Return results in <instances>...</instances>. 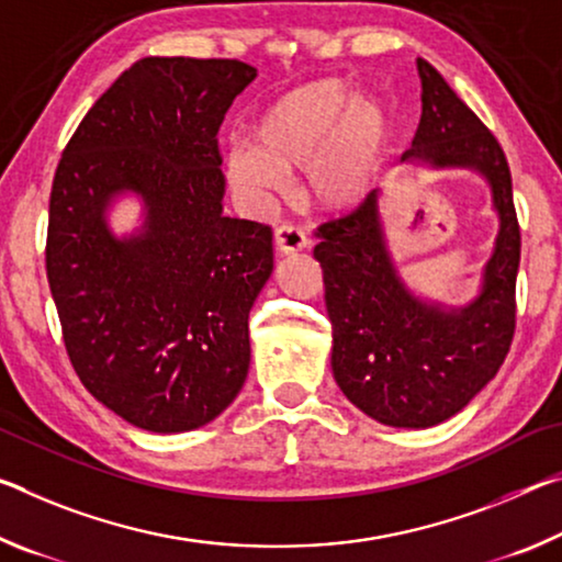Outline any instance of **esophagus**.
I'll return each instance as SVG.
<instances>
[{"label": "esophagus", "mask_w": 562, "mask_h": 562, "mask_svg": "<svg viewBox=\"0 0 562 562\" xmlns=\"http://www.w3.org/2000/svg\"><path fill=\"white\" fill-rule=\"evenodd\" d=\"M272 243H274V252H278V255H295L307 245V237L297 227L282 225V227L274 229Z\"/></svg>", "instance_id": "1"}]
</instances>
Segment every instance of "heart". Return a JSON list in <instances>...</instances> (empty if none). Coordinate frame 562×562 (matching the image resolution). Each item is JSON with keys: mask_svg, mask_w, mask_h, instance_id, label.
Returning <instances> with one entry per match:
<instances>
[{"mask_svg": "<svg viewBox=\"0 0 562 562\" xmlns=\"http://www.w3.org/2000/svg\"><path fill=\"white\" fill-rule=\"evenodd\" d=\"M252 142L225 157L227 180L252 202L288 184V169L305 167V192L317 207H358L375 187L393 142V122L378 102L362 100L340 79H317L280 94L249 127Z\"/></svg>", "mask_w": 562, "mask_h": 562, "instance_id": "obj_1", "label": "heart"}]
</instances>
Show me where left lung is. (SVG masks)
<instances>
[{
    "instance_id": "obj_1",
    "label": "left lung",
    "mask_w": 562,
    "mask_h": 562,
    "mask_svg": "<svg viewBox=\"0 0 562 562\" xmlns=\"http://www.w3.org/2000/svg\"><path fill=\"white\" fill-rule=\"evenodd\" d=\"M423 117L400 162L483 177L497 235L465 302L425 297L405 282L382 217V190L317 229L333 375L350 403L382 425L423 430L458 415L497 375L515 333L520 227L510 167L497 139L430 61L417 59Z\"/></svg>"
}]
</instances>
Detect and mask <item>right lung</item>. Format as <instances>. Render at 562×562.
Here are the masks:
<instances>
[{"mask_svg":"<svg viewBox=\"0 0 562 562\" xmlns=\"http://www.w3.org/2000/svg\"><path fill=\"white\" fill-rule=\"evenodd\" d=\"M255 77L237 59H139L59 159L47 278L69 360L139 430L207 425L247 380V317L272 274V233L225 217L217 130ZM122 199L140 217L120 236Z\"/></svg>","mask_w":562,"mask_h":562,"instance_id":"1","label":"right lung"}]
</instances>
